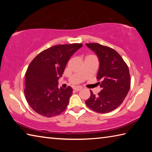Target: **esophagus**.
<instances>
[{
    "mask_svg": "<svg viewBox=\"0 0 152 152\" xmlns=\"http://www.w3.org/2000/svg\"><path fill=\"white\" fill-rule=\"evenodd\" d=\"M74 91H76V92H78L79 91H80L82 90V87H74Z\"/></svg>",
    "mask_w": 152,
    "mask_h": 152,
    "instance_id": "34e87169",
    "label": "esophagus"
}]
</instances>
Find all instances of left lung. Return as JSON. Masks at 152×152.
Returning a JSON list of instances; mask_svg holds the SVG:
<instances>
[{
  "mask_svg": "<svg viewBox=\"0 0 152 152\" xmlns=\"http://www.w3.org/2000/svg\"><path fill=\"white\" fill-rule=\"evenodd\" d=\"M95 52L99 60L96 78L101 82V91L86 101L90 109L99 113H107L117 109L124 101L130 89L131 78L129 68L123 59L113 49L99 43H86Z\"/></svg>",
  "mask_w": 152,
  "mask_h": 152,
  "instance_id": "8db88e82",
  "label": "left lung"
}]
</instances>
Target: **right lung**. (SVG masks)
Masks as SVG:
<instances>
[{
  "mask_svg": "<svg viewBox=\"0 0 152 152\" xmlns=\"http://www.w3.org/2000/svg\"><path fill=\"white\" fill-rule=\"evenodd\" d=\"M82 43L54 45L39 53L28 66L24 90L28 104L42 116L51 117L67 108L73 90L58 88L67 62Z\"/></svg>",
  "mask_w": 152,
  "mask_h": 152,
  "instance_id": "1",
  "label": "right lung"
}]
</instances>
